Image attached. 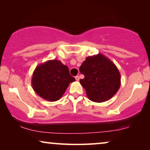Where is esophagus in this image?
Here are the masks:
<instances>
[{
  "label": "esophagus",
  "mask_w": 150,
  "mask_h": 150,
  "mask_svg": "<svg viewBox=\"0 0 150 150\" xmlns=\"http://www.w3.org/2000/svg\"><path fill=\"white\" fill-rule=\"evenodd\" d=\"M75 79H76V81H79V80H80V77H79V76H76L75 77Z\"/></svg>",
  "instance_id": "34e87169"
}]
</instances>
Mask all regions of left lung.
Returning <instances> with one entry per match:
<instances>
[{
  "mask_svg": "<svg viewBox=\"0 0 150 150\" xmlns=\"http://www.w3.org/2000/svg\"><path fill=\"white\" fill-rule=\"evenodd\" d=\"M85 76L80 80L88 98L95 102H102L113 97L121 85V75L112 61L102 54L89 56L80 67Z\"/></svg>",
  "mask_w": 150,
  "mask_h": 150,
  "instance_id": "left-lung-1",
  "label": "left lung"
}]
</instances>
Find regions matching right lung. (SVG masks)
I'll list each match as a JSON object with an SVG mask.
<instances>
[{
  "label": "right lung",
  "instance_id": "1",
  "mask_svg": "<svg viewBox=\"0 0 150 150\" xmlns=\"http://www.w3.org/2000/svg\"><path fill=\"white\" fill-rule=\"evenodd\" d=\"M75 79L69 74L68 67L61 61L49 60L35 69L31 79L33 89L39 96L50 102L61 98L69 83Z\"/></svg>",
  "mask_w": 150,
  "mask_h": 150
}]
</instances>
